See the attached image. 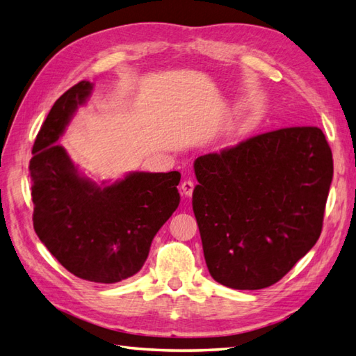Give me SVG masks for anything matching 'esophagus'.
<instances>
[{"instance_id":"1","label":"esophagus","mask_w":356,"mask_h":356,"mask_svg":"<svg viewBox=\"0 0 356 356\" xmlns=\"http://www.w3.org/2000/svg\"><path fill=\"white\" fill-rule=\"evenodd\" d=\"M194 186H196V182L191 179H186L182 182V185H180V190H182V193L185 194V196H191L193 191H194Z\"/></svg>"}]
</instances>
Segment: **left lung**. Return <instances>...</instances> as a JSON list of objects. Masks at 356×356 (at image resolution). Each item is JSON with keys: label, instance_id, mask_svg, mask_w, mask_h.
<instances>
[{"label": "left lung", "instance_id": "1", "mask_svg": "<svg viewBox=\"0 0 356 356\" xmlns=\"http://www.w3.org/2000/svg\"><path fill=\"white\" fill-rule=\"evenodd\" d=\"M193 193L208 271L236 290L270 287L319 239L333 177L316 127L282 128L196 159Z\"/></svg>", "mask_w": 356, "mask_h": 356}]
</instances>
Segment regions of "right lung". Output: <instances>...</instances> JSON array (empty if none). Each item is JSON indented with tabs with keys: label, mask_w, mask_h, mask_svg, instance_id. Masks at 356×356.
<instances>
[{
	"label": "right lung",
	"mask_w": 356,
	"mask_h": 356,
	"mask_svg": "<svg viewBox=\"0 0 356 356\" xmlns=\"http://www.w3.org/2000/svg\"><path fill=\"white\" fill-rule=\"evenodd\" d=\"M92 83L83 80L54 103L32 148L33 228L63 267L85 281L134 276L151 242L180 202V172H129L97 185L83 176L58 138Z\"/></svg>",
	"instance_id": "obj_1"
}]
</instances>
